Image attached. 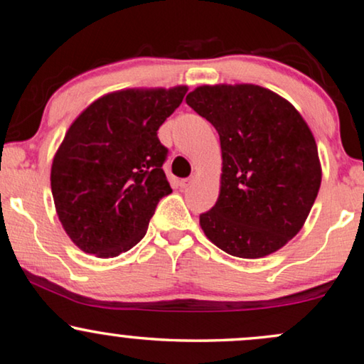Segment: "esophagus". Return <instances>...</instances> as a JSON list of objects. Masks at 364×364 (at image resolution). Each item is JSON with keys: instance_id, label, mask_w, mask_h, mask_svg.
<instances>
[{"instance_id": "34e87169", "label": "esophagus", "mask_w": 364, "mask_h": 364, "mask_svg": "<svg viewBox=\"0 0 364 364\" xmlns=\"http://www.w3.org/2000/svg\"><path fill=\"white\" fill-rule=\"evenodd\" d=\"M194 180H193V178H186V180H180V181H178V184H180V188H188L189 186V184H191Z\"/></svg>"}]
</instances>
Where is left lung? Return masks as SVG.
<instances>
[{
  "label": "left lung",
  "instance_id": "left-lung-1",
  "mask_svg": "<svg viewBox=\"0 0 364 364\" xmlns=\"http://www.w3.org/2000/svg\"><path fill=\"white\" fill-rule=\"evenodd\" d=\"M186 104L219 133V196L199 216L224 252L260 259L289 242L309 218L321 184L314 133L299 110L254 84L196 87Z\"/></svg>",
  "mask_w": 364,
  "mask_h": 364
}]
</instances>
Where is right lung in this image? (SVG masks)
Returning a JSON list of instances; mask_svg holds the SVG:
<instances>
[{
	"instance_id": "add662e5",
	"label": "right lung",
	"mask_w": 364,
	"mask_h": 364,
	"mask_svg": "<svg viewBox=\"0 0 364 364\" xmlns=\"http://www.w3.org/2000/svg\"><path fill=\"white\" fill-rule=\"evenodd\" d=\"M188 92L124 89L102 95L73 122L50 166L65 234L87 254L117 257L140 242L156 204L171 193L156 132Z\"/></svg>"
}]
</instances>
